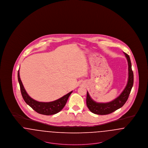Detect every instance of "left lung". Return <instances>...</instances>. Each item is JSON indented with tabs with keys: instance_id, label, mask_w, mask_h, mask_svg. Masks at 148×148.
<instances>
[{
	"instance_id": "8db88e82",
	"label": "left lung",
	"mask_w": 148,
	"mask_h": 148,
	"mask_svg": "<svg viewBox=\"0 0 148 148\" xmlns=\"http://www.w3.org/2000/svg\"><path fill=\"white\" fill-rule=\"evenodd\" d=\"M124 53L127 58L128 63V80L125 89L118 97L112 101L106 103L95 102L91 98L88 92H87L86 105L92 113L98 115L109 114L121 108L126 103L133 86L134 75L132 69L130 57L126 53Z\"/></svg>"
}]
</instances>
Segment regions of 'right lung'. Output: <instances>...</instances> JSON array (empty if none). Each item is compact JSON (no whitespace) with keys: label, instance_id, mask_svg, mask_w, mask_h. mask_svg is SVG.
<instances>
[{"label":"right lung","instance_id":"right-lung-1","mask_svg":"<svg viewBox=\"0 0 148 148\" xmlns=\"http://www.w3.org/2000/svg\"><path fill=\"white\" fill-rule=\"evenodd\" d=\"M18 78L19 83L20 85L21 95L25 103L30 106L33 110H34L36 112L42 115H53L61 111L64 107V106H65L68 99L69 98L71 92H73V91L69 92V93L65 95L62 98L58 99L53 101H38L30 97L27 92L25 91L21 80V77L19 75V69L18 72Z\"/></svg>","mask_w":148,"mask_h":148}]
</instances>
